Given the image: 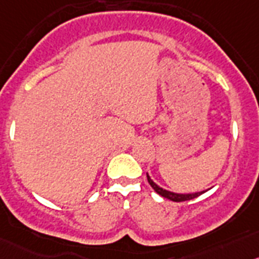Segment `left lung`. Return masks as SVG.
I'll return each mask as SVG.
<instances>
[{"label":"left lung","instance_id":"1","mask_svg":"<svg viewBox=\"0 0 259 259\" xmlns=\"http://www.w3.org/2000/svg\"><path fill=\"white\" fill-rule=\"evenodd\" d=\"M147 179H148V183L151 185V187L153 188V190L156 191V192L158 193V195H161L162 197H165V199H169L171 200V201H176V202H181V201H187V200H192L195 199V197L200 196L201 193H204L205 191H201V192H195V193H176V192H170V191H166L164 190V188H161L160 186H157L155 183V182L151 179V177L147 174Z\"/></svg>","mask_w":259,"mask_h":259}]
</instances>
